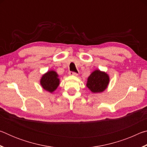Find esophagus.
Instances as JSON below:
<instances>
[{"label": "esophagus", "mask_w": 147, "mask_h": 147, "mask_svg": "<svg viewBox=\"0 0 147 147\" xmlns=\"http://www.w3.org/2000/svg\"><path fill=\"white\" fill-rule=\"evenodd\" d=\"M69 75H71V76H78V73H74V72H72V71L69 72Z\"/></svg>", "instance_id": "esophagus-1"}]
</instances>
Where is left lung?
<instances>
[{"instance_id": "obj_1", "label": "left lung", "mask_w": 147, "mask_h": 147, "mask_svg": "<svg viewBox=\"0 0 147 147\" xmlns=\"http://www.w3.org/2000/svg\"><path fill=\"white\" fill-rule=\"evenodd\" d=\"M109 76L108 74L100 70H95L88 78L86 86L93 93H102L108 88Z\"/></svg>"}]
</instances>
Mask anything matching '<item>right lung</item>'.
Returning <instances> with one entry per match:
<instances>
[{
    "instance_id": "obj_1",
    "label": "right lung",
    "mask_w": 147,
    "mask_h": 147,
    "mask_svg": "<svg viewBox=\"0 0 147 147\" xmlns=\"http://www.w3.org/2000/svg\"><path fill=\"white\" fill-rule=\"evenodd\" d=\"M58 74L54 71H49L42 76L40 84L45 90L53 93L59 85Z\"/></svg>"
}]
</instances>
